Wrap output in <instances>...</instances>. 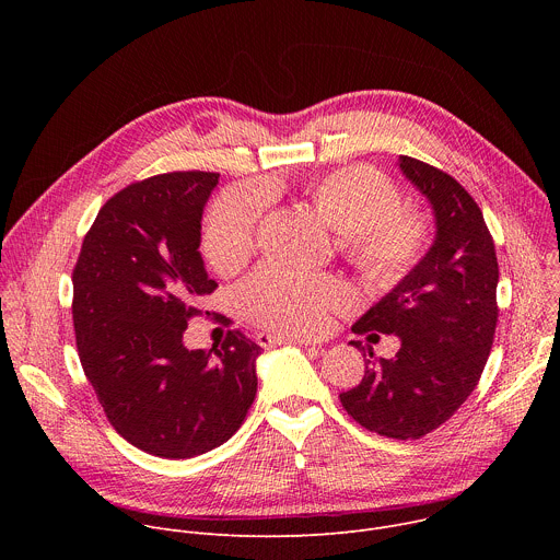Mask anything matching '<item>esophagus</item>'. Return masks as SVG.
I'll list each match as a JSON object with an SVG mask.
<instances>
[{
	"label": "esophagus",
	"mask_w": 560,
	"mask_h": 560,
	"mask_svg": "<svg viewBox=\"0 0 560 560\" xmlns=\"http://www.w3.org/2000/svg\"><path fill=\"white\" fill-rule=\"evenodd\" d=\"M285 341H294L296 346H316L314 341H310V339H303V337H294V339H288V337H281V335H270V332H259L257 335V343L259 346H264V348H270V346H277V343H285Z\"/></svg>",
	"instance_id": "1"
}]
</instances>
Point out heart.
<instances>
[{
  "label": "heart",
  "instance_id": "obj_1",
  "mask_svg": "<svg viewBox=\"0 0 560 560\" xmlns=\"http://www.w3.org/2000/svg\"><path fill=\"white\" fill-rule=\"evenodd\" d=\"M310 199L337 232L350 261L376 283L404 281L430 250L432 221L421 208H406L398 186L368 166L332 171L310 186ZM266 208L259 186L221 192L206 217L203 253L230 272L242 266L257 242ZM246 312L259 324L292 335H322L332 312L352 303L350 288L279 261L261 264L238 288Z\"/></svg>",
  "mask_w": 560,
  "mask_h": 560
}]
</instances>
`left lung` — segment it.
Returning <instances> with one entry per match:
<instances>
[{
  "label": "left lung",
  "instance_id": "8db88e82",
  "mask_svg": "<svg viewBox=\"0 0 560 560\" xmlns=\"http://www.w3.org/2000/svg\"><path fill=\"white\" fill-rule=\"evenodd\" d=\"M398 166L430 199L436 238L417 270L352 326L354 335H396L401 348L374 361L352 341L370 359L361 383L339 398L361 428L408 441L441 428L481 378L499 322V261L481 208L452 175L408 154Z\"/></svg>",
  "mask_w": 560,
  "mask_h": 560
}]
</instances>
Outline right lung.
Here are the masks:
<instances>
[{
	"instance_id": "right-lung-1",
	"label": "right lung",
	"mask_w": 560,
	"mask_h": 560,
	"mask_svg": "<svg viewBox=\"0 0 560 560\" xmlns=\"http://www.w3.org/2000/svg\"><path fill=\"white\" fill-rule=\"evenodd\" d=\"M219 173L179 171L113 195L72 270L79 361L110 425L159 458H192L242 428L261 348L228 330L219 348H184L212 294L199 255L203 206Z\"/></svg>"
}]
</instances>
